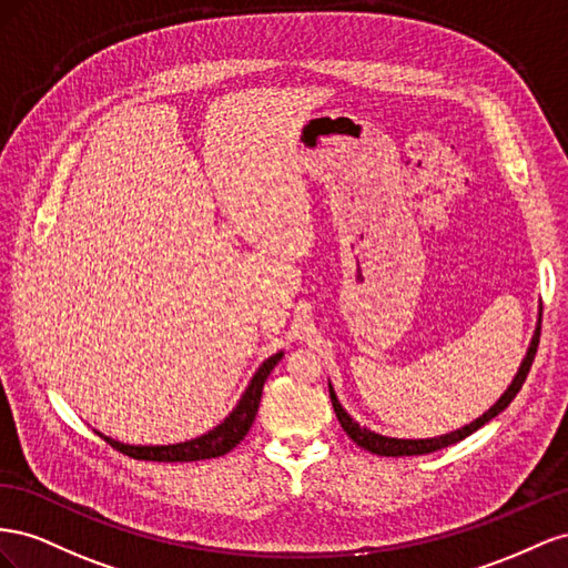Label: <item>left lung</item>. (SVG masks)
<instances>
[{"label": "left lung", "instance_id": "8db88e82", "mask_svg": "<svg viewBox=\"0 0 568 568\" xmlns=\"http://www.w3.org/2000/svg\"><path fill=\"white\" fill-rule=\"evenodd\" d=\"M540 321H542V306H540L538 328H536V333H532L528 352H526V356H524L521 366H518L511 385L507 387L505 395H501L488 412H485L483 416H478L476 420H471V424H466L464 428H457V430L445 433V435H437V437H420V440H402V437H387V435L374 433V430H368V428L356 424V420L343 409V404L337 402V395H335V390H333V385L328 383L331 402H333V409H335V416H337V420H339V426H343V430L352 437V440H354L356 445L368 449V452H374V455H381V457H414V455H428V452L443 449V447H449V445H455V443L464 440L466 435H471L474 430H478V428H483L485 424H488V420H493L497 414L505 412V409L509 407V404H511V399L518 395V390H521V385L526 383V376H528V371H530V366H532V359H536V352H538V343H540Z\"/></svg>", "mask_w": 568, "mask_h": 568}]
</instances>
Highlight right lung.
I'll return each instance as SVG.
<instances>
[{"instance_id": "obj_1", "label": "right lung", "mask_w": 568, "mask_h": 568, "mask_svg": "<svg viewBox=\"0 0 568 568\" xmlns=\"http://www.w3.org/2000/svg\"><path fill=\"white\" fill-rule=\"evenodd\" d=\"M281 359H283V352H275L273 356H268V359L256 368V374L252 376L247 390L242 393L240 402L235 404V409L225 416L216 428H212L200 437H192V440L175 443V445H125L119 440H111V437L102 433L100 435L113 449H119L123 455L142 459V462H200V459L223 457L225 452H231L235 445L245 440V435L250 433L254 416L258 412V402H262L264 383Z\"/></svg>"}]
</instances>
